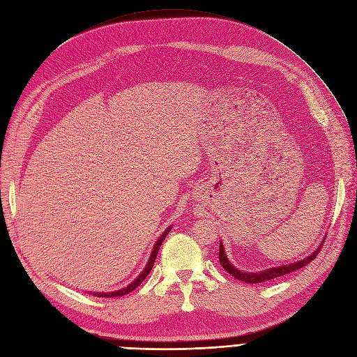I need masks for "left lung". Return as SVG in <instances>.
I'll use <instances>...</instances> for the list:
<instances>
[{
    "instance_id": "left-lung-1",
    "label": "left lung",
    "mask_w": 357,
    "mask_h": 357,
    "mask_svg": "<svg viewBox=\"0 0 357 357\" xmlns=\"http://www.w3.org/2000/svg\"><path fill=\"white\" fill-rule=\"evenodd\" d=\"M321 245L322 244H319V247L315 251H312L308 257H305L303 260L289 263V264H283V266H279V267H270V268H266V270H261V271H254V273H251V271L238 270L228 260L225 250H224V244H222V241H220L219 243V261H220V264H222V267L228 271V273L232 275L235 279L243 280L245 283H261V282H267V280H271L275 278L284 276L287 273H292V271H295V270H298L303 266H307L308 263H311L317 257V254L319 252Z\"/></svg>"
}]
</instances>
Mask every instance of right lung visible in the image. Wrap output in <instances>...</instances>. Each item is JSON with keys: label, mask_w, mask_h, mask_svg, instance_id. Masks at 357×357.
<instances>
[{"label": "right lung", "mask_w": 357, "mask_h": 357, "mask_svg": "<svg viewBox=\"0 0 357 357\" xmlns=\"http://www.w3.org/2000/svg\"><path fill=\"white\" fill-rule=\"evenodd\" d=\"M172 228L173 227H168L162 234H161V236L160 238L157 240V243L154 244V248H152V251H151V256H149V260H148V263H146V266H145V268L142 270V273L135 279L133 282H130L128 286H125V287H122V289H119V291H113V292H91L94 296H98V298H114V296H123V295H128L129 292H132L133 289H137V287L145 280V278L149 275V271H151V268H152V266H154V261H155V259H157V254H158V250H160V247H161V244H162V241L165 240V236L168 235V232L172 231Z\"/></svg>", "instance_id": "add662e5"}]
</instances>
